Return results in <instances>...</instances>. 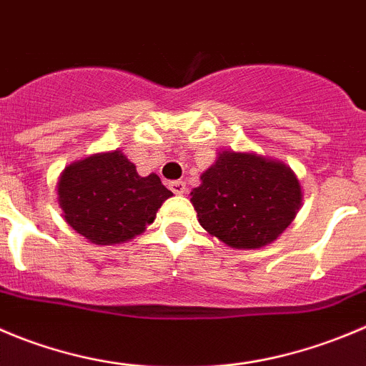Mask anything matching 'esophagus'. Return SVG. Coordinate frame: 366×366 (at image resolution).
Wrapping results in <instances>:
<instances>
[{
    "instance_id": "34e87169",
    "label": "esophagus",
    "mask_w": 366,
    "mask_h": 366,
    "mask_svg": "<svg viewBox=\"0 0 366 366\" xmlns=\"http://www.w3.org/2000/svg\"><path fill=\"white\" fill-rule=\"evenodd\" d=\"M169 189L172 190L174 194H177V196H183V194L187 192L185 181H170V183H169Z\"/></svg>"
}]
</instances>
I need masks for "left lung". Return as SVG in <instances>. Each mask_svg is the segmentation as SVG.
<instances>
[{
    "mask_svg": "<svg viewBox=\"0 0 366 366\" xmlns=\"http://www.w3.org/2000/svg\"><path fill=\"white\" fill-rule=\"evenodd\" d=\"M197 221L235 249L269 244L297 217L302 187L297 174L277 159L253 152H219L190 192Z\"/></svg>",
    "mask_w": 366,
    "mask_h": 366,
    "instance_id": "left-lung-1",
    "label": "left lung"
}]
</instances>
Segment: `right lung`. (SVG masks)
Instances as JSON below:
<instances>
[{"label": "right lung", "mask_w": 366, "mask_h": 366, "mask_svg": "<svg viewBox=\"0 0 366 366\" xmlns=\"http://www.w3.org/2000/svg\"><path fill=\"white\" fill-rule=\"evenodd\" d=\"M66 222L99 246L140 235L172 196L156 174L142 177L122 151L100 152L71 163L57 183Z\"/></svg>", "instance_id": "obj_1"}]
</instances>
